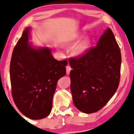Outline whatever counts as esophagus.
<instances>
[{
	"label": "esophagus",
	"mask_w": 134,
	"mask_h": 134,
	"mask_svg": "<svg viewBox=\"0 0 134 134\" xmlns=\"http://www.w3.org/2000/svg\"><path fill=\"white\" fill-rule=\"evenodd\" d=\"M72 70V68L70 67V65H67V67H66V71H67V74H70V70Z\"/></svg>",
	"instance_id": "34e87169"
}]
</instances>
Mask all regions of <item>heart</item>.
Masks as SVG:
<instances>
[{
	"label": "heart",
	"mask_w": 134,
	"mask_h": 134,
	"mask_svg": "<svg viewBox=\"0 0 134 134\" xmlns=\"http://www.w3.org/2000/svg\"><path fill=\"white\" fill-rule=\"evenodd\" d=\"M77 37V35H75L72 38L71 41H72L74 39H75ZM90 42H91L90 41V38L88 37L83 38L79 43H77L76 46L73 48V50H72L73 54L77 56H80L84 54L87 52V51L88 47H89Z\"/></svg>",
	"instance_id": "obj_1"
}]
</instances>
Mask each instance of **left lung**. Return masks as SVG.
<instances>
[{
	"label": "left lung",
	"instance_id": "8db88e82",
	"mask_svg": "<svg viewBox=\"0 0 134 134\" xmlns=\"http://www.w3.org/2000/svg\"><path fill=\"white\" fill-rule=\"evenodd\" d=\"M121 60L120 48L110 28L96 47L69 59L70 89L78 110L93 113L107 104L118 88Z\"/></svg>",
	"mask_w": 134,
	"mask_h": 134
}]
</instances>
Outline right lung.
<instances>
[{
  "mask_svg": "<svg viewBox=\"0 0 134 134\" xmlns=\"http://www.w3.org/2000/svg\"><path fill=\"white\" fill-rule=\"evenodd\" d=\"M30 30H24L14 47L10 77L17 107L28 118L38 120L51 113L57 82L65 75L67 61L55 59L49 48L34 47L29 42Z\"/></svg>",
  "mask_w": 134,
  "mask_h": 134,
  "instance_id": "add662e5",
  "label": "right lung"
}]
</instances>
